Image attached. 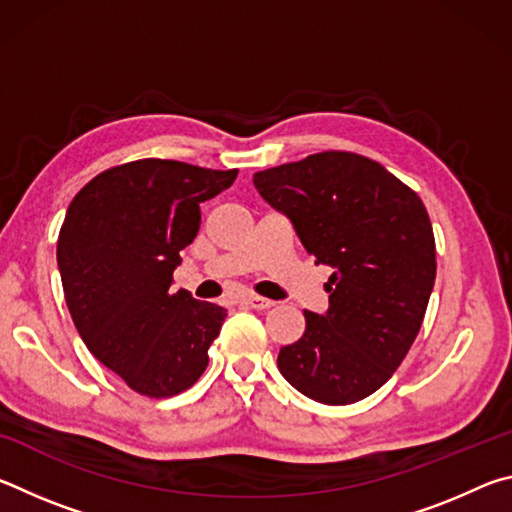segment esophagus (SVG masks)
Masks as SVG:
<instances>
[{
    "instance_id": "1",
    "label": "esophagus",
    "mask_w": 512,
    "mask_h": 512,
    "mask_svg": "<svg viewBox=\"0 0 512 512\" xmlns=\"http://www.w3.org/2000/svg\"><path fill=\"white\" fill-rule=\"evenodd\" d=\"M244 302H246V305H248L250 309H259V311H264V309H271V307L275 305L273 300L262 298V296H248Z\"/></svg>"
}]
</instances>
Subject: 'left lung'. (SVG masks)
Instances as JSON below:
<instances>
[{"mask_svg":"<svg viewBox=\"0 0 512 512\" xmlns=\"http://www.w3.org/2000/svg\"><path fill=\"white\" fill-rule=\"evenodd\" d=\"M259 196L293 223L316 264L332 266L325 314L277 368L320 404H352L384 386L420 332L436 280V241L420 196L379 162L348 151L257 171Z\"/></svg>","mask_w":512,"mask_h":512,"instance_id":"8db88e82","label":"left lung"}]
</instances>
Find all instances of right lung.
<instances>
[{"label":"right lung","instance_id":"1","mask_svg":"<svg viewBox=\"0 0 512 512\" xmlns=\"http://www.w3.org/2000/svg\"><path fill=\"white\" fill-rule=\"evenodd\" d=\"M235 178L237 169L146 158L99 173L67 207L56 257L69 314L94 357L140 395L183 393L207 368L228 314L171 293V282L201 203Z\"/></svg>","mask_w":512,"mask_h":512}]
</instances>
